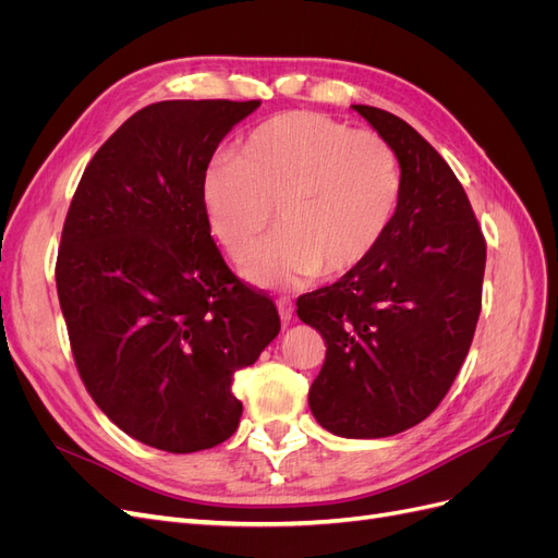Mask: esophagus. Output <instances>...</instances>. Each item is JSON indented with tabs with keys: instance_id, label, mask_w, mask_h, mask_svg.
<instances>
[{
	"instance_id": "1",
	"label": "esophagus",
	"mask_w": 558,
	"mask_h": 558,
	"mask_svg": "<svg viewBox=\"0 0 558 558\" xmlns=\"http://www.w3.org/2000/svg\"><path fill=\"white\" fill-rule=\"evenodd\" d=\"M277 310H279V316H281V324L286 326V324H291V318H293V302L291 300H286V298H281L279 302H277Z\"/></svg>"
}]
</instances>
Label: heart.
Returning a JSON list of instances; mask_svg holds the SVG:
<instances>
[{
	"instance_id": "b5f03b06",
	"label": "heart",
	"mask_w": 558,
	"mask_h": 558,
	"mask_svg": "<svg viewBox=\"0 0 558 558\" xmlns=\"http://www.w3.org/2000/svg\"><path fill=\"white\" fill-rule=\"evenodd\" d=\"M402 197L396 150L369 130L318 111H291L253 130L240 154L218 156L199 183L211 238L258 289L289 291L318 272L347 275L373 256Z\"/></svg>"
}]
</instances>
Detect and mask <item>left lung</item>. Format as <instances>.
Segmentation results:
<instances>
[{"mask_svg":"<svg viewBox=\"0 0 558 558\" xmlns=\"http://www.w3.org/2000/svg\"><path fill=\"white\" fill-rule=\"evenodd\" d=\"M400 160L402 197L373 256L298 316L326 340L310 410L326 430L377 440L421 424L447 396L482 310L486 244L463 185L442 156L377 107L351 105Z\"/></svg>","mask_w":558,"mask_h":558,"instance_id":"8db88e82","label":"left lung"}]
</instances>
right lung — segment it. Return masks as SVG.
I'll use <instances>...</instances> for the list:
<instances>
[{"label": "right lung", "mask_w": 558, "mask_h": 558, "mask_svg": "<svg viewBox=\"0 0 558 558\" xmlns=\"http://www.w3.org/2000/svg\"><path fill=\"white\" fill-rule=\"evenodd\" d=\"M260 107L167 99L93 156L66 211L56 283L88 393L134 440L170 453L238 430V369L281 330L277 307L216 248L199 183L226 134Z\"/></svg>", "instance_id": "1"}]
</instances>
